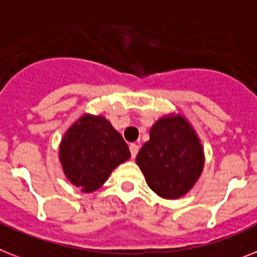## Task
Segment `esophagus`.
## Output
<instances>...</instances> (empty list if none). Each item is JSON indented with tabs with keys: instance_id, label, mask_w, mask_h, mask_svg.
Listing matches in <instances>:
<instances>
[{
	"instance_id": "34e87169",
	"label": "esophagus",
	"mask_w": 257,
	"mask_h": 257,
	"mask_svg": "<svg viewBox=\"0 0 257 257\" xmlns=\"http://www.w3.org/2000/svg\"><path fill=\"white\" fill-rule=\"evenodd\" d=\"M129 150H131V155H132V158H136V155L139 153L140 150V146L137 144H131L129 145Z\"/></svg>"
}]
</instances>
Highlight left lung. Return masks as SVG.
I'll return each instance as SVG.
<instances>
[{"instance_id":"left-lung-1","label":"left lung","mask_w":257,"mask_h":257,"mask_svg":"<svg viewBox=\"0 0 257 257\" xmlns=\"http://www.w3.org/2000/svg\"><path fill=\"white\" fill-rule=\"evenodd\" d=\"M150 189L167 200L188 193L201 175L204 148L195 129L182 115H166L150 128V140L137 154Z\"/></svg>"}]
</instances>
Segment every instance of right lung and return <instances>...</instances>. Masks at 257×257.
<instances>
[{"label": "right lung", "mask_w": 257, "mask_h": 257, "mask_svg": "<svg viewBox=\"0 0 257 257\" xmlns=\"http://www.w3.org/2000/svg\"><path fill=\"white\" fill-rule=\"evenodd\" d=\"M59 158L69 182L90 193L100 188L111 172L131 158V152L104 116L85 113L62 137Z\"/></svg>", "instance_id": "obj_1"}]
</instances>
